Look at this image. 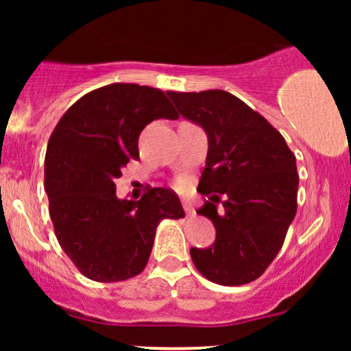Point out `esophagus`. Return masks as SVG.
I'll use <instances>...</instances> for the list:
<instances>
[{
    "instance_id": "esophagus-1",
    "label": "esophagus",
    "mask_w": 351,
    "mask_h": 351,
    "mask_svg": "<svg viewBox=\"0 0 351 351\" xmlns=\"http://www.w3.org/2000/svg\"><path fill=\"white\" fill-rule=\"evenodd\" d=\"M183 208H184V213H186V216L195 215V208L191 206V203H189V201H183Z\"/></svg>"
}]
</instances>
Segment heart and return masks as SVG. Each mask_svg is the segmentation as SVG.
Wrapping results in <instances>:
<instances>
[{
  "instance_id": "obj_1",
  "label": "heart",
  "mask_w": 351,
  "mask_h": 351,
  "mask_svg": "<svg viewBox=\"0 0 351 351\" xmlns=\"http://www.w3.org/2000/svg\"><path fill=\"white\" fill-rule=\"evenodd\" d=\"M176 184H178V186L181 188V186H183V183H181V181H178V183H176Z\"/></svg>"
}]
</instances>
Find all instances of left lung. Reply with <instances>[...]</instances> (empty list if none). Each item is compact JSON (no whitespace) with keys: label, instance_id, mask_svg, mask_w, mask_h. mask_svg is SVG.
I'll list each match as a JSON object with an SVG mask.
<instances>
[{"label":"left lung","instance_id":"1","mask_svg":"<svg viewBox=\"0 0 351 351\" xmlns=\"http://www.w3.org/2000/svg\"><path fill=\"white\" fill-rule=\"evenodd\" d=\"M167 94L208 135L198 184L208 201L196 213L213 221L216 241L191 247L193 264L215 284H249L276 259L297 213L295 155L259 112L226 90Z\"/></svg>","mask_w":351,"mask_h":351}]
</instances>
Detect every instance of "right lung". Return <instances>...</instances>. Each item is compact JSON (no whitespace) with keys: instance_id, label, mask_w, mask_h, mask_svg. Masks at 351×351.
<instances>
[{"instance_id":"add662e5","label":"right lung","mask_w":351,"mask_h":351,"mask_svg":"<svg viewBox=\"0 0 351 351\" xmlns=\"http://www.w3.org/2000/svg\"><path fill=\"white\" fill-rule=\"evenodd\" d=\"M156 119H178L163 90L108 84L72 104L51 134L44 163L51 221L87 279L107 284L138 276L160 221L184 217L168 188H148L138 201L115 195V180L138 158L140 134Z\"/></svg>"}]
</instances>
